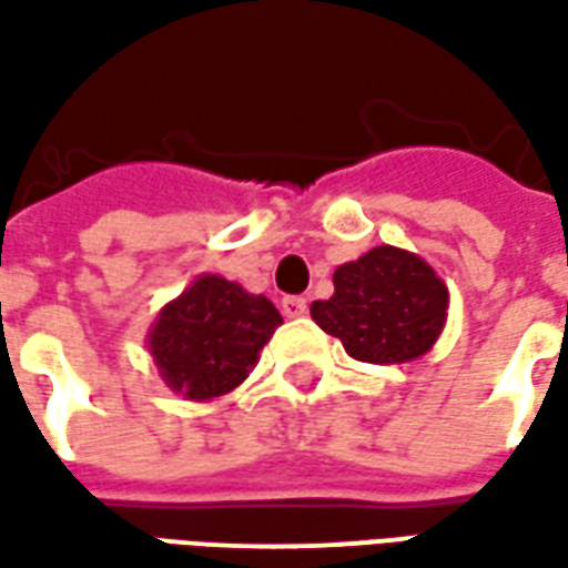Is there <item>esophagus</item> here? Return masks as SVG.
<instances>
[{
    "label": "esophagus",
    "mask_w": 568,
    "mask_h": 568,
    "mask_svg": "<svg viewBox=\"0 0 568 568\" xmlns=\"http://www.w3.org/2000/svg\"><path fill=\"white\" fill-rule=\"evenodd\" d=\"M283 313L288 316V320H297V316H304V313H307V301H304L301 295H285Z\"/></svg>",
    "instance_id": "obj_1"
}]
</instances>
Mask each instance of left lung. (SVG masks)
Wrapping results in <instances>:
<instances>
[{
    "instance_id": "8db88e82",
    "label": "left lung",
    "mask_w": 568,
    "mask_h": 568,
    "mask_svg": "<svg viewBox=\"0 0 568 568\" xmlns=\"http://www.w3.org/2000/svg\"><path fill=\"white\" fill-rule=\"evenodd\" d=\"M447 301V285L426 261L377 246L334 271V295L313 301L310 316L358 362L402 365L438 341Z\"/></svg>"
}]
</instances>
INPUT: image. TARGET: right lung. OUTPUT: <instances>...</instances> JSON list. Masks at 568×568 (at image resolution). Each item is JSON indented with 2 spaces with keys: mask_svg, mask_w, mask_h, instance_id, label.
I'll return each instance as SVG.
<instances>
[{
  "mask_svg": "<svg viewBox=\"0 0 568 568\" xmlns=\"http://www.w3.org/2000/svg\"><path fill=\"white\" fill-rule=\"evenodd\" d=\"M280 322L264 295H248L222 276H200L161 310L149 349L175 393L203 402L246 381Z\"/></svg>",
  "mask_w": 568,
  "mask_h": 568,
  "instance_id": "1",
  "label": "right lung"
}]
</instances>
